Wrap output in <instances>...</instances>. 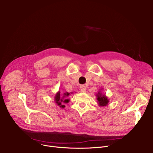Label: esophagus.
I'll list each match as a JSON object with an SVG mask.
<instances>
[{
	"instance_id": "esophagus-1",
	"label": "esophagus",
	"mask_w": 153,
	"mask_h": 153,
	"mask_svg": "<svg viewBox=\"0 0 153 153\" xmlns=\"http://www.w3.org/2000/svg\"><path fill=\"white\" fill-rule=\"evenodd\" d=\"M80 89H81V92H85L86 91H87V89H86V87L84 85H81V87H80Z\"/></svg>"
}]
</instances>
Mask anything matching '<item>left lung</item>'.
I'll return each instance as SVG.
<instances>
[{
    "label": "left lung",
    "mask_w": 153,
    "mask_h": 153,
    "mask_svg": "<svg viewBox=\"0 0 153 153\" xmlns=\"http://www.w3.org/2000/svg\"><path fill=\"white\" fill-rule=\"evenodd\" d=\"M102 90L103 89L102 88V89H100V91L98 92V93L96 94V97H97L98 105L100 107H105L108 105L109 99L105 95V94H103L102 93Z\"/></svg>",
    "instance_id": "8db88e82"
}]
</instances>
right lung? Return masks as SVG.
Returning <instances> with one entry per match:
<instances>
[{"instance_id": "1", "label": "right lung", "mask_w": 153, "mask_h": 153, "mask_svg": "<svg viewBox=\"0 0 153 153\" xmlns=\"http://www.w3.org/2000/svg\"><path fill=\"white\" fill-rule=\"evenodd\" d=\"M71 94H72V92H71ZM71 94L67 92L64 93L63 95L62 96V97H61L60 92L58 91L54 95V99L55 103L57 104V105H58L61 108L65 107V105H64V103H67L70 101V100L69 99H67V97H69V95H70Z\"/></svg>"}]
</instances>
